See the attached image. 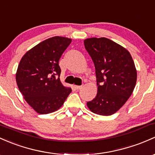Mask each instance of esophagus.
Listing matches in <instances>:
<instances>
[{"label": "esophagus", "instance_id": "34e87169", "mask_svg": "<svg viewBox=\"0 0 155 155\" xmlns=\"http://www.w3.org/2000/svg\"><path fill=\"white\" fill-rule=\"evenodd\" d=\"M74 87H75V89H78V90H80V89H82L84 86H74Z\"/></svg>", "mask_w": 155, "mask_h": 155}]
</instances>
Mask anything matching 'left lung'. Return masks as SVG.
I'll return each mask as SVG.
<instances>
[{"instance_id": "obj_1", "label": "left lung", "mask_w": 155, "mask_h": 155, "mask_svg": "<svg viewBox=\"0 0 155 155\" xmlns=\"http://www.w3.org/2000/svg\"><path fill=\"white\" fill-rule=\"evenodd\" d=\"M84 45L94 62L97 85V95L87 106L94 114L111 115L126 104L134 91L135 65L127 49L108 38H87Z\"/></svg>"}]
</instances>
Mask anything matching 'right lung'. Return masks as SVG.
<instances>
[{
  "instance_id": "right-lung-1",
  "label": "right lung",
  "mask_w": 155,
  "mask_h": 155,
  "mask_svg": "<svg viewBox=\"0 0 155 155\" xmlns=\"http://www.w3.org/2000/svg\"><path fill=\"white\" fill-rule=\"evenodd\" d=\"M71 42V39L65 37L48 38L26 51L20 61L16 72L18 89L39 114L57 111L71 93V88L61 82L58 64Z\"/></svg>"
}]
</instances>
